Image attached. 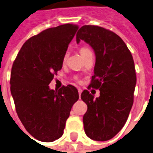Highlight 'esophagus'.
Segmentation results:
<instances>
[{
    "instance_id": "esophagus-1",
    "label": "esophagus",
    "mask_w": 153,
    "mask_h": 153,
    "mask_svg": "<svg viewBox=\"0 0 153 153\" xmlns=\"http://www.w3.org/2000/svg\"><path fill=\"white\" fill-rule=\"evenodd\" d=\"M78 91H79V97H80V95H81V93H82V90L81 89H79V90H78Z\"/></svg>"
}]
</instances>
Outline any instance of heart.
Listing matches in <instances>:
<instances>
[{
  "label": "heart",
  "instance_id": "heart-1",
  "mask_svg": "<svg viewBox=\"0 0 153 153\" xmlns=\"http://www.w3.org/2000/svg\"><path fill=\"white\" fill-rule=\"evenodd\" d=\"M90 50L87 47H85V46H83V47H82L81 49H80V53H81L82 56L83 55V54H85V53H88V52H90ZM65 58H66V56H65Z\"/></svg>",
  "mask_w": 153,
  "mask_h": 153
}]
</instances>
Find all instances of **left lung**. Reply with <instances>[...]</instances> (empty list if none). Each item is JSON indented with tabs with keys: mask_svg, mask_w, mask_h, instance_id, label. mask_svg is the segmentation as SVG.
Masks as SVG:
<instances>
[{
	"mask_svg": "<svg viewBox=\"0 0 153 153\" xmlns=\"http://www.w3.org/2000/svg\"><path fill=\"white\" fill-rule=\"evenodd\" d=\"M89 44L95 53L94 75L89 87L100 90L95 99L87 90L81 94L87 103L84 131L89 138L106 141L120 131L133 104L136 75L131 52L120 36L96 25H83L76 41Z\"/></svg>",
	"mask_w": 153,
	"mask_h": 153,
	"instance_id": "1",
	"label": "left lung"
}]
</instances>
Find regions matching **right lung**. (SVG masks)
<instances>
[{"label":"right lung","mask_w":153,"mask_h":153,"mask_svg":"<svg viewBox=\"0 0 153 153\" xmlns=\"http://www.w3.org/2000/svg\"><path fill=\"white\" fill-rule=\"evenodd\" d=\"M79 26L64 24L50 28L28 39L13 62L10 91L16 111L29 133L43 142L62 136L72 106L79 100L72 85L50 89L54 74Z\"/></svg>","instance_id":"right-lung-1"}]
</instances>
